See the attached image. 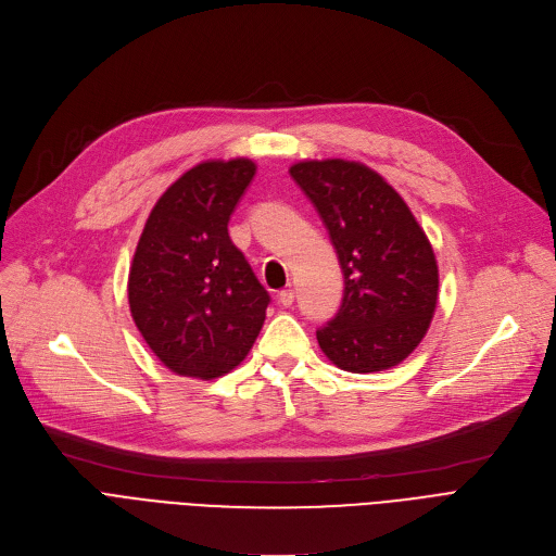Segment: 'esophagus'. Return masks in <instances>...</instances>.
I'll use <instances>...</instances> for the list:
<instances>
[{
    "instance_id": "obj_1",
    "label": "esophagus",
    "mask_w": 556,
    "mask_h": 556,
    "mask_svg": "<svg viewBox=\"0 0 556 556\" xmlns=\"http://www.w3.org/2000/svg\"><path fill=\"white\" fill-rule=\"evenodd\" d=\"M277 300H279V304H281V306H293V302H295V293H293V290H290V288L279 290Z\"/></svg>"
}]
</instances>
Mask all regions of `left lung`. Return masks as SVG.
I'll return each instance as SVG.
<instances>
[{
  "label": "left lung",
  "mask_w": 556,
  "mask_h": 556,
  "mask_svg": "<svg viewBox=\"0 0 556 556\" xmlns=\"http://www.w3.org/2000/svg\"><path fill=\"white\" fill-rule=\"evenodd\" d=\"M313 202L344 275L342 304L317 329L325 356L344 371H383L410 356L437 306L440 273L403 198L361 162L290 166Z\"/></svg>",
  "instance_id": "left-lung-1"
}]
</instances>
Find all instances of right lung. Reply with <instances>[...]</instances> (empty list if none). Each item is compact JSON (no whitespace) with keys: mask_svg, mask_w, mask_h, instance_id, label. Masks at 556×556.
<instances>
[{"mask_svg":"<svg viewBox=\"0 0 556 556\" xmlns=\"http://www.w3.org/2000/svg\"><path fill=\"white\" fill-rule=\"evenodd\" d=\"M254 170L243 157L189 168L162 193L139 237L130 313L153 354L180 376L227 374L266 319L268 290L227 231Z\"/></svg>","mask_w":556,"mask_h":556,"instance_id":"obj_1","label":"right lung"}]
</instances>
